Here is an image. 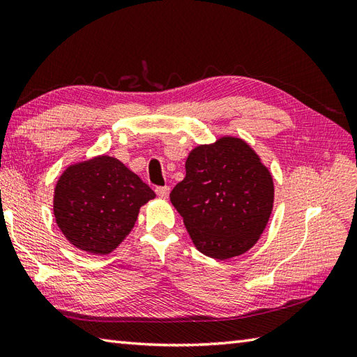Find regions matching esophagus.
<instances>
[{
  "instance_id": "1",
  "label": "esophagus",
  "mask_w": 357,
  "mask_h": 357,
  "mask_svg": "<svg viewBox=\"0 0 357 357\" xmlns=\"http://www.w3.org/2000/svg\"><path fill=\"white\" fill-rule=\"evenodd\" d=\"M155 192H156V195L159 196V198L165 199V198H169V195H170V187H169V185L156 187V188H155Z\"/></svg>"
}]
</instances>
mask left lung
I'll return each mask as SVG.
<instances>
[{
	"instance_id": "obj_1",
	"label": "left lung",
	"mask_w": 357,
	"mask_h": 357,
	"mask_svg": "<svg viewBox=\"0 0 357 357\" xmlns=\"http://www.w3.org/2000/svg\"><path fill=\"white\" fill-rule=\"evenodd\" d=\"M273 178L247 142L221 138L185 161V178L170 193L201 253L229 259L252 248L273 208Z\"/></svg>"
}]
</instances>
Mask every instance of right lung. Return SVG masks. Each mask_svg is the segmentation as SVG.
Segmentation results:
<instances>
[{"instance_id": "add662e5", "label": "right lung", "mask_w": 357, "mask_h": 357, "mask_svg": "<svg viewBox=\"0 0 357 357\" xmlns=\"http://www.w3.org/2000/svg\"><path fill=\"white\" fill-rule=\"evenodd\" d=\"M155 192L110 156L69 167L59 178L53 213L64 236L92 255H107L127 236Z\"/></svg>"}]
</instances>
